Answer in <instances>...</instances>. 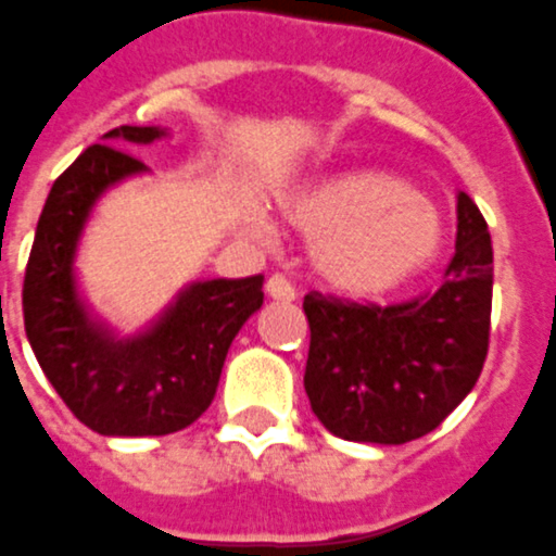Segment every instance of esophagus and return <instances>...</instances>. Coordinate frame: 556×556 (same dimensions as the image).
Wrapping results in <instances>:
<instances>
[{"instance_id": "esophagus-1", "label": "esophagus", "mask_w": 556, "mask_h": 556, "mask_svg": "<svg viewBox=\"0 0 556 556\" xmlns=\"http://www.w3.org/2000/svg\"><path fill=\"white\" fill-rule=\"evenodd\" d=\"M266 293L278 299V302H293L295 299V287L283 275H269V281H266Z\"/></svg>"}]
</instances>
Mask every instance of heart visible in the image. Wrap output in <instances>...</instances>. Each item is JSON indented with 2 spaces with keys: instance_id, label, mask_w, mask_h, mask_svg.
Segmentation results:
<instances>
[{
  "instance_id": "1",
  "label": "heart",
  "mask_w": 556,
  "mask_h": 556,
  "mask_svg": "<svg viewBox=\"0 0 556 556\" xmlns=\"http://www.w3.org/2000/svg\"><path fill=\"white\" fill-rule=\"evenodd\" d=\"M287 216L311 239L323 281L350 295H379L435 266L447 242L439 206L384 172H343L290 198Z\"/></svg>"
}]
</instances>
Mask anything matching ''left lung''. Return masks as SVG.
I'll return each instance as SVG.
<instances>
[{
    "instance_id": "8db88e82",
    "label": "left lung",
    "mask_w": 556,
    "mask_h": 556,
    "mask_svg": "<svg viewBox=\"0 0 556 556\" xmlns=\"http://www.w3.org/2000/svg\"><path fill=\"white\" fill-rule=\"evenodd\" d=\"M447 281L403 305L307 293L305 391L338 439L406 444L459 406L483 372L492 323V237L459 192Z\"/></svg>"
}]
</instances>
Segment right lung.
<instances>
[{"mask_svg": "<svg viewBox=\"0 0 556 556\" xmlns=\"http://www.w3.org/2000/svg\"><path fill=\"white\" fill-rule=\"evenodd\" d=\"M160 127H115L52 184L23 281L26 338L64 406L100 435H168L213 403L242 323L261 311L263 275L194 281L148 331L115 338L76 290L73 257L97 198L148 172L115 144H150Z\"/></svg>", "mask_w": 556, "mask_h": 556, "instance_id": "1", "label": "right lung"}]
</instances>
